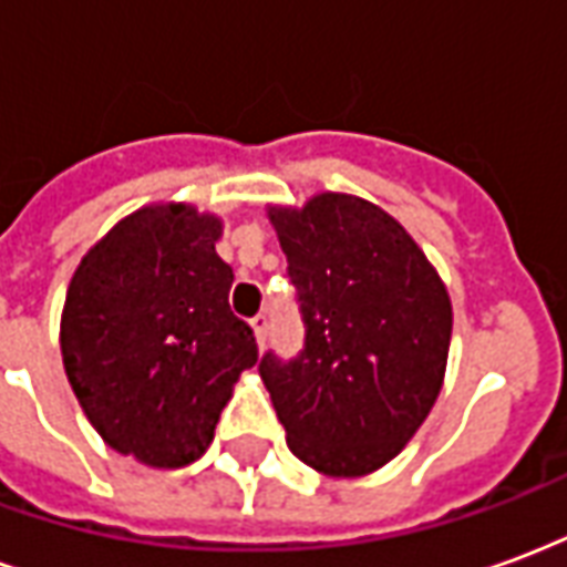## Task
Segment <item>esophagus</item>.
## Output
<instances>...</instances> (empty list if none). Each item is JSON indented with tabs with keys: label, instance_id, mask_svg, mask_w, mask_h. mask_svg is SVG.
I'll use <instances>...</instances> for the list:
<instances>
[{
	"label": "esophagus",
	"instance_id": "34e87169",
	"mask_svg": "<svg viewBox=\"0 0 567 567\" xmlns=\"http://www.w3.org/2000/svg\"><path fill=\"white\" fill-rule=\"evenodd\" d=\"M251 328H255V337H258V346L267 343V331H270V319H267V312H258V316L251 319Z\"/></svg>",
	"mask_w": 567,
	"mask_h": 567
}]
</instances>
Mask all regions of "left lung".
<instances>
[{
	"instance_id": "left-lung-1",
	"label": "left lung",
	"mask_w": 567,
	"mask_h": 567,
	"mask_svg": "<svg viewBox=\"0 0 567 567\" xmlns=\"http://www.w3.org/2000/svg\"><path fill=\"white\" fill-rule=\"evenodd\" d=\"M303 321L260 380L300 462L361 476L394 458L434 406L452 337L450 295L392 215L346 194L272 209Z\"/></svg>"
}]
</instances>
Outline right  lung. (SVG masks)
<instances>
[{
	"label": "right lung",
	"instance_id": "obj_1",
	"mask_svg": "<svg viewBox=\"0 0 567 567\" xmlns=\"http://www.w3.org/2000/svg\"><path fill=\"white\" fill-rule=\"evenodd\" d=\"M221 224L190 206L140 209L87 251L60 346L91 425L151 467L197 462L258 343L227 303Z\"/></svg>",
	"mask_w": 567,
	"mask_h": 567
}]
</instances>
